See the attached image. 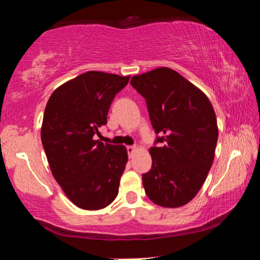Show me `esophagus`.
Wrapping results in <instances>:
<instances>
[{"label": "esophagus", "instance_id": "1", "mask_svg": "<svg viewBox=\"0 0 260 260\" xmlns=\"http://www.w3.org/2000/svg\"><path fill=\"white\" fill-rule=\"evenodd\" d=\"M136 150H138V149H136V147H132V146L127 147V152H128V156H129V158L134 155Z\"/></svg>", "mask_w": 260, "mask_h": 260}]
</instances>
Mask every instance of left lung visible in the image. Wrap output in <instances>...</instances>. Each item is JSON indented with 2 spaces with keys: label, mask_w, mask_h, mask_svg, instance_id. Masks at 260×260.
Here are the masks:
<instances>
[{
  "label": "left lung",
  "mask_w": 260,
  "mask_h": 260,
  "mask_svg": "<svg viewBox=\"0 0 260 260\" xmlns=\"http://www.w3.org/2000/svg\"><path fill=\"white\" fill-rule=\"evenodd\" d=\"M146 99L160 147L149 149L152 167L142 175L149 200L180 208L197 195L214 159L217 117L199 87L170 68H158L131 80Z\"/></svg>",
  "instance_id": "1"
}]
</instances>
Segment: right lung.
Returning a JSON list of instances; mask_svg holds the SVG:
<instances>
[{
	"instance_id": "1",
	"label": "right lung",
	"mask_w": 260,
	"mask_h": 260,
	"mask_svg": "<svg viewBox=\"0 0 260 260\" xmlns=\"http://www.w3.org/2000/svg\"><path fill=\"white\" fill-rule=\"evenodd\" d=\"M128 80L129 76L89 71L56 88L47 103L43 149L57 183L80 209H104L119 191L127 149L104 144L94 135L107 124L110 105Z\"/></svg>"
}]
</instances>
